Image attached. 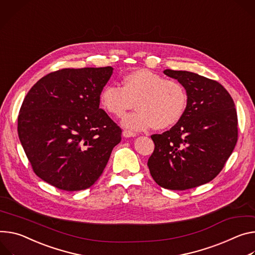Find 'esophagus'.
Segmentation results:
<instances>
[{
  "mask_svg": "<svg viewBox=\"0 0 255 255\" xmlns=\"http://www.w3.org/2000/svg\"><path fill=\"white\" fill-rule=\"evenodd\" d=\"M123 136L124 137H134V136H136V133H134V132H132V131H130V130H124L123 131Z\"/></svg>",
  "mask_w": 255,
  "mask_h": 255,
  "instance_id": "esophagus-1",
  "label": "esophagus"
}]
</instances>
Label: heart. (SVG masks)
Segmentation results:
<instances>
[{
    "label": "heart",
    "mask_w": 255,
    "mask_h": 255,
    "mask_svg": "<svg viewBox=\"0 0 255 255\" xmlns=\"http://www.w3.org/2000/svg\"><path fill=\"white\" fill-rule=\"evenodd\" d=\"M102 107L116 117H123L134 107L137 111L125 116V128L142 131L153 126L163 130L175 125L187 106V92L177 80L165 79L147 69L125 75L122 87L108 84L100 92Z\"/></svg>",
    "instance_id": "heart-1"
}]
</instances>
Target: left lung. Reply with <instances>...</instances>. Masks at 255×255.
Segmentation results:
<instances>
[{
    "instance_id": "8db88e82",
    "label": "left lung",
    "mask_w": 255,
    "mask_h": 255,
    "mask_svg": "<svg viewBox=\"0 0 255 255\" xmlns=\"http://www.w3.org/2000/svg\"><path fill=\"white\" fill-rule=\"evenodd\" d=\"M186 89L187 106L170 130L151 135L154 150L147 166L160 187L186 190L212 181L238 139L233 99L218 81L188 71L167 70Z\"/></svg>"
}]
</instances>
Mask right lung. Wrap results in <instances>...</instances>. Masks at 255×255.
I'll return each mask as SVG.
<instances>
[{
  "label": "right lung",
  "mask_w": 255,
  "mask_h": 255,
  "mask_svg": "<svg viewBox=\"0 0 255 255\" xmlns=\"http://www.w3.org/2000/svg\"><path fill=\"white\" fill-rule=\"evenodd\" d=\"M112 67L62 69L39 79L18 116V135L33 172L65 191L89 188L103 174L121 128L100 109Z\"/></svg>",
  "instance_id": "right-lung-1"
}]
</instances>
